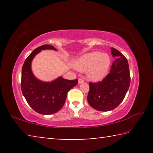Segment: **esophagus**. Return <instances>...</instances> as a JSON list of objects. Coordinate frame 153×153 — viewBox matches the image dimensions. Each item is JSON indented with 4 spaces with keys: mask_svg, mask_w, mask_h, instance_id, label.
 <instances>
[{
    "mask_svg": "<svg viewBox=\"0 0 153 153\" xmlns=\"http://www.w3.org/2000/svg\"><path fill=\"white\" fill-rule=\"evenodd\" d=\"M84 82V80L83 79H82V78H79V79H78V84H83V83Z\"/></svg>",
    "mask_w": 153,
    "mask_h": 153,
    "instance_id": "34e87169",
    "label": "esophagus"
}]
</instances>
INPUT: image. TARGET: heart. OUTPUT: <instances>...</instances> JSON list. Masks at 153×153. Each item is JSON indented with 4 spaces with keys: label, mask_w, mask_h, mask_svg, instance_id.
<instances>
[{
    "label": "heart",
    "mask_w": 153,
    "mask_h": 153,
    "mask_svg": "<svg viewBox=\"0 0 153 153\" xmlns=\"http://www.w3.org/2000/svg\"><path fill=\"white\" fill-rule=\"evenodd\" d=\"M74 66L79 71H86L88 78L97 82L107 76L111 66V59L107 53L98 51L86 53L74 62Z\"/></svg>",
    "instance_id": "obj_1"
}]
</instances>
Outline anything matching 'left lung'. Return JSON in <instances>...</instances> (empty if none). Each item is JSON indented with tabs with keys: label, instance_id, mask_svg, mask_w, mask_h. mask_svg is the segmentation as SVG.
<instances>
[{
	"label": "left lung",
	"instance_id": "8db88e82",
	"mask_svg": "<svg viewBox=\"0 0 153 153\" xmlns=\"http://www.w3.org/2000/svg\"><path fill=\"white\" fill-rule=\"evenodd\" d=\"M113 61L105 78L97 83L90 82L88 102L100 111L114 109L123 101L130 84V74L127 59L117 49L111 48Z\"/></svg>",
	"mask_w": 153,
	"mask_h": 153
}]
</instances>
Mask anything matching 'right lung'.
I'll return each mask as SVG.
<instances>
[{
    "mask_svg": "<svg viewBox=\"0 0 153 153\" xmlns=\"http://www.w3.org/2000/svg\"><path fill=\"white\" fill-rule=\"evenodd\" d=\"M42 50L57 51L54 46L46 45L32 52L22 67L21 88L25 100L33 110L42 115H51L63 107L67 92L76 86L78 80L66 79L61 76L51 82L36 78L31 65L33 59Z\"/></svg>",
    "mask_w": 153,
    "mask_h": 153,
    "instance_id": "1",
    "label": "right lung"
}]
</instances>
